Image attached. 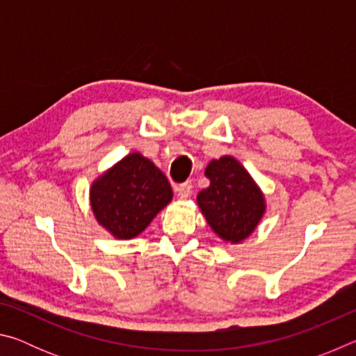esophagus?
<instances>
[{"label": "esophagus", "instance_id": "34e87169", "mask_svg": "<svg viewBox=\"0 0 356 356\" xmlns=\"http://www.w3.org/2000/svg\"><path fill=\"white\" fill-rule=\"evenodd\" d=\"M176 191H177V195H179L180 200H186V197H190L191 191H193L191 180H186V182L177 185V186H176Z\"/></svg>", "mask_w": 356, "mask_h": 356}]
</instances>
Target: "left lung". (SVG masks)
<instances>
[{
	"label": "left lung",
	"instance_id": "8db88e82",
	"mask_svg": "<svg viewBox=\"0 0 356 356\" xmlns=\"http://www.w3.org/2000/svg\"><path fill=\"white\" fill-rule=\"evenodd\" d=\"M206 176L210 185L200 191L197 204L207 222L226 242H242L254 231L264 215L261 190L232 156L210 161Z\"/></svg>",
	"mask_w": 356,
	"mask_h": 356
}]
</instances>
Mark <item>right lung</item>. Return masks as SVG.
I'll list each match as a JSON object with an SVG mask.
<instances>
[{
  "label": "right lung",
  "mask_w": 356,
  "mask_h": 356,
  "mask_svg": "<svg viewBox=\"0 0 356 356\" xmlns=\"http://www.w3.org/2000/svg\"><path fill=\"white\" fill-rule=\"evenodd\" d=\"M171 200L165 174L138 152L120 160L91 188L95 218L118 238L136 237Z\"/></svg>",
  "instance_id": "add662e5"
}]
</instances>
